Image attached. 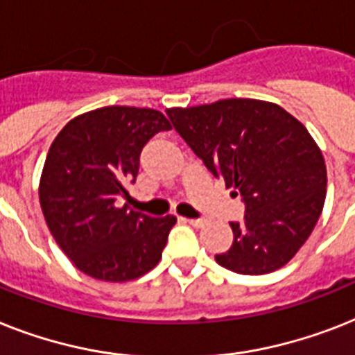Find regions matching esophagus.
<instances>
[{
	"label": "esophagus",
	"instance_id": "1",
	"mask_svg": "<svg viewBox=\"0 0 355 355\" xmlns=\"http://www.w3.org/2000/svg\"><path fill=\"white\" fill-rule=\"evenodd\" d=\"M180 220H184V223H187L193 227H202L206 224V220H202V218H180Z\"/></svg>",
	"mask_w": 355,
	"mask_h": 355
}]
</instances>
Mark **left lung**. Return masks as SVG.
Wrapping results in <instances>:
<instances>
[{"instance_id":"left-lung-1","label":"left lung","mask_w":355,"mask_h":355,"mask_svg":"<svg viewBox=\"0 0 355 355\" xmlns=\"http://www.w3.org/2000/svg\"><path fill=\"white\" fill-rule=\"evenodd\" d=\"M166 112L213 177L246 204L243 223H230L232 248L215 261L243 275H264L292 261L327 197L324 158L308 129L277 103L253 98Z\"/></svg>"}]
</instances>
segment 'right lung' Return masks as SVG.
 I'll return each mask as SVG.
<instances>
[{"instance_id": "add662e5", "label": "right lung", "mask_w": 355, "mask_h": 355, "mask_svg": "<svg viewBox=\"0 0 355 355\" xmlns=\"http://www.w3.org/2000/svg\"><path fill=\"white\" fill-rule=\"evenodd\" d=\"M168 118L155 109L109 105L83 112L58 132L40 178L43 217L80 272L107 282L142 277L162 259L177 217L153 218L128 206L140 153Z\"/></svg>"}]
</instances>
